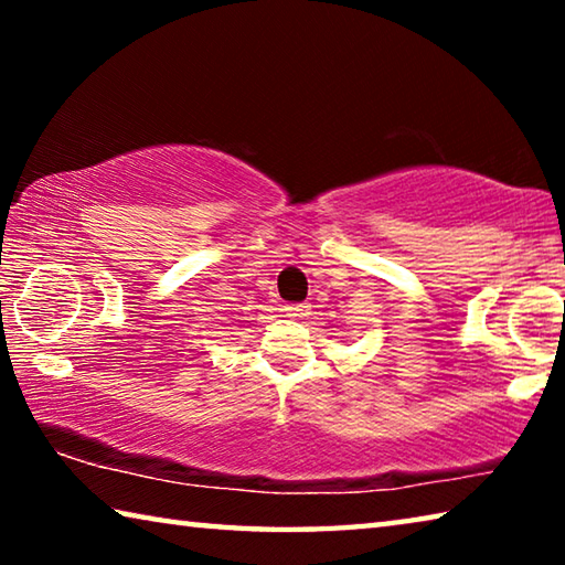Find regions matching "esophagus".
Here are the masks:
<instances>
[{"mask_svg": "<svg viewBox=\"0 0 565 565\" xmlns=\"http://www.w3.org/2000/svg\"><path fill=\"white\" fill-rule=\"evenodd\" d=\"M284 311H286V317H291V319L309 317V306H306V303H286Z\"/></svg>", "mask_w": 565, "mask_h": 565, "instance_id": "obj_1", "label": "esophagus"}]
</instances>
